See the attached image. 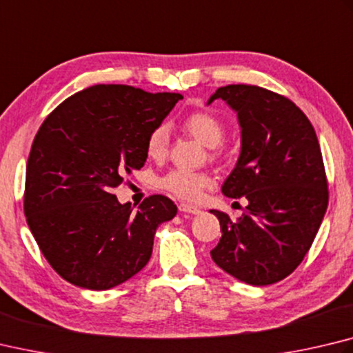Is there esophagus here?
<instances>
[{"mask_svg": "<svg viewBox=\"0 0 353 353\" xmlns=\"http://www.w3.org/2000/svg\"><path fill=\"white\" fill-rule=\"evenodd\" d=\"M179 211H182V213H190V214H199L201 213V210L194 205H190V203H181L179 205Z\"/></svg>", "mask_w": 353, "mask_h": 353, "instance_id": "esophagus-1", "label": "esophagus"}]
</instances>
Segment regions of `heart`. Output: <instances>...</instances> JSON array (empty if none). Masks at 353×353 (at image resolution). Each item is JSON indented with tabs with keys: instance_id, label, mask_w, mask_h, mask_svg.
<instances>
[{
	"instance_id": "b5f03b06",
	"label": "heart",
	"mask_w": 353,
	"mask_h": 353,
	"mask_svg": "<svg viewBox=\"0 0 353 353\" xmlns=\"http://www.w3.org/2000/svg\"><path fill=\"white\" fill-rule=\"evenodd\" d=\"M182 128L207 148H216L225 136V125L222 123L221 119H217L214 114L208 111H194L185 115ZM168 128L166 125H157L146 139V152L156 159L163 157L168 151ZM211 183L213 181L208 174L190 170H171L157 181L159 188L181 199H187V201H193V199L199 197V194L205 188H208Z\"/></svg>"
}]
</instances>
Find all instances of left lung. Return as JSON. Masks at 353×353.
I'll return each instance as SVG.
<instances>
[{"label":"left lung","instance_id":"left-lung-1","mask_svg":"<svg viewBox=\"0 0 353 353\" xmlns=\"http://www.w3.org/2000/svg\"><path fill=\"white\" fill-rule=\"evenodd\" d=\"M216 99L238 114L241 126V154L222 193L248 205L236 222L211 210L222 232L211 258L242 283L274 284L304 259L327 210L316 132L293 101L268 89L228 85L208 105Z\"/></svg>","mask_w":353,"mask_h":353}]
</instances>
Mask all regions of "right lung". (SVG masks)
<instances>
[{
  "label": "right lung",
  "instance_id": "add662e5",
  "mask_svg": "<svg viewBox=\"0 0 353 353\" xmlns=\"http://www.w3.org/2000/svg\"><path fill=\"white\" fill-rule=\"evenodd\" d=\"M182 99L95 85L43 121L26 166L24 214L44 258L68 283L108 290L148 264L157 227L177 207L154 194L136 210L112 188L145 165L148 134Z\"/></svg>",
  "mask_w": 353,
  "mask_h": 353
}]
</instances>
